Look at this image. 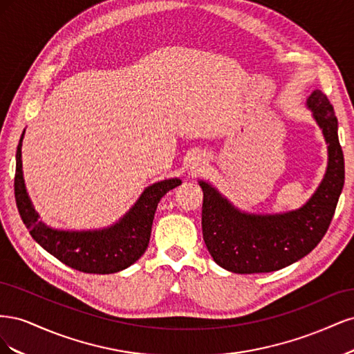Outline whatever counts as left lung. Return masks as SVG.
I'll return each instance as SVG.
<instances>
[{
	"instance_id": "left-lung-1",
	"label": "left lung",
	"mask_w": 354,
	"mask_h": 354,
	"mask_svg": "<svg viewBox=\"0 0 354 354\" xmlns=\"http://www.w3.org/2000/svg\"><path fill=\"white\" fill-rule=\"evenodd\" d=\"M328 143V169L316 194L303 208L276 216H250L201 181L202 233L218 266L233 273H269L303 259L322 241L344 186V153L338 121L326 94L313 91L307 100Z\"/></svg>"
}]
</instances>
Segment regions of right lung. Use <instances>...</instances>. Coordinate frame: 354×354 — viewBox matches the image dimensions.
<instances>
[{"label": "right lung", "instance_id": "1", "mask_svg": "<svg viewBox=\"0 0 354 354\" xmlns=\"http://www.w3.org/2000/svg\"><path fill=\"white\" fill-rule=\"evenodd\" d=\"M22 138L24 134L16 152L15 198L30 236L59 261L84 273H116L140 259L151 239L158 202L167 192L180 186L181 181L171 178L149 186L125 217L109 229L95 232L53 230L38 221V214L26 194L22 173Z\"/></svg>", "mask_w": 354, "mask_h": 354}]
</instances>
